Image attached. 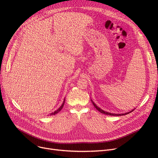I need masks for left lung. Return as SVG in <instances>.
Here are the masks:
<instances>
[{
  "label": "left lung",
  "mask_w": 158,
  "mask_h": 158,
  "mask_svg": "<svg viewBox=\"0 0 158 158\" xmlns=\"http://www.w3.org/2000/svg\"><path fill=\"white\" fill-rule=\"evenodd\" d=\"M92 101V103H93V104H94V107H95V108L98 111H100L101 113H102V114H107V115H111V116H122V115H126V114H129V113H131L132 111H134L135 110V108L134 109V110H132L131 111H129V112H127V113H121V114H116V113H110V112H107V111H104V110H102V109H101L100 107H98L94 102V101H92V100H91Z\"/></svg>",
  "instance_id": "obj_1"
}]
</instances>
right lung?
<instances>
[{"instance_id": "add662e5", "label": "right lung", "mask_w": 158, "mask_h": 158, "mask_svg": "<svg viewBox=\"0 0 158 158\" xmlns=\"http://www.w3.org/2000/svg\"><path fill=\"white\" fill-rule=\"evenodd\" d=\"M64 101H65V98H64V101H63V104H61V106L59 107V108H58L57 110H56L55 111H54V112H52V113H51V114H50V115H54V114H57L58 112H60L61 110H62V108H63V106H64Z\"/></svg>"}]
</instances>
